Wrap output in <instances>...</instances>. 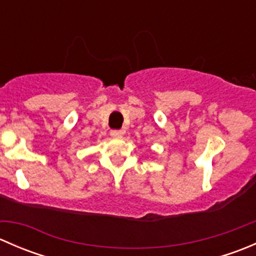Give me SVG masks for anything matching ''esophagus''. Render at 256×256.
<instances>
[{"label":"esophagus","mask_w":256,"mask_h":256,"mask_svg":"<svg viewBox=\"0 0 256 256\" xmlns=\"http://www.w3.org/2000/svg\"><path fill=\"white\" fill-rule=\"evenodd\" d=\"M110 135L112 136V138H120L124 136V131L122 130H112V132H110Z\"/></svg>","instance_id":"34e87169"}]
</instances>
